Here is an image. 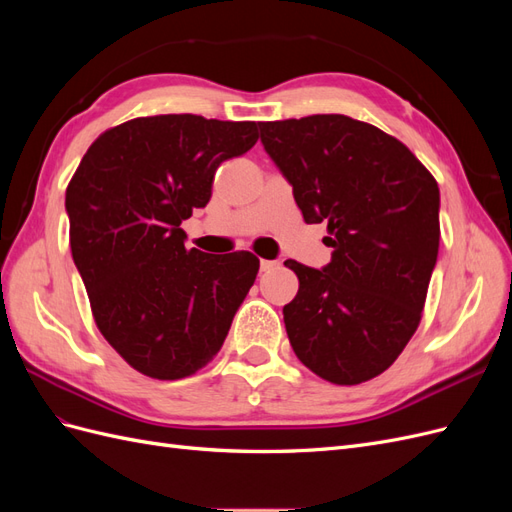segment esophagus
<instances>
[{"label": "esophagus", "mask_w": 512, "mask_h": 512, "mask_svg": "<svg viewBox=\"0 0 512 512\" xmlns=\"http://www.w3.org/2000/svg\"><path fill=\"white\" fill-rule=\"evenodd\" d=\"M277 265H280V262H275V260H260V271H262V273L273 271Z\"/></svg>", "instance_id": "34e87169"}]
</instances>
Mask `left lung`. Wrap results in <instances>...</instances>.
Returning a JSON list of instances; mask_svg holds the SVG:
<instances>
[{"label":"left lung","mask_w":512,"mask_h":512,"mask_svg":"<svg viewBox=\"0 0 512 512\" xmlns=\"http://www.w3.org/2000/svg\"><path fill=\"white\" fill-rule=\"evenodd\" d=\"M260 141L307 224H327L324 269L284 265L299 292L284 324L299 361L352 386L389 369L418 329L440 247V190L414 153L346 115L260 121Z\"/></svg>","instance_id":"obj_1"}]
</instances>
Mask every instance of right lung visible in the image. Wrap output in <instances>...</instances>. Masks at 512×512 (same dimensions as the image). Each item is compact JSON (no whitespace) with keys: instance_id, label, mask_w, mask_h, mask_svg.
I'll list each match as a JSON object with an SVG mask.
<instances>
[{"instance_id":"right-lung-1","label":"right lung","mask_w":512,"mask_h":512,"mask_svg":"<svg viewBox=\"0 0 512 512\" xmlns=\"http://www.w3.org/2000/svg\"><path fill=\"white\" fill-rule=\"evenodd\" d=\"M258 141L256 121L136 117L102 132L66 190L70 247L91 314L141 374L181 380L220 352L260 260L185 247L218 166Z\"/></svg>"}]
</instances>
